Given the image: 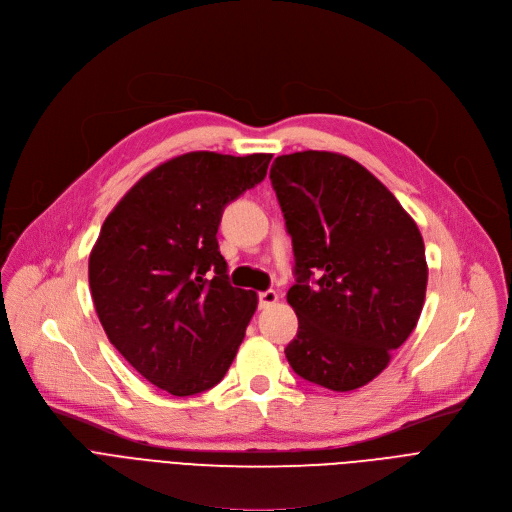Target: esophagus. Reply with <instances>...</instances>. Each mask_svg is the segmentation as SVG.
<instances>
[{
	"label": "esophagus",
	"mask_w": 512,
	"mask_h": 512,
	"mask_svg": "<svg viewBox=\"0 0 512 512\" xmlns=\"http://www.w3.org/2000/svg\"><path fill=\"white\" fill-rule=\"evenodd\" d=\"M279 301V293L277 291H272V289H268V291H262V293H258V305H260V309H266V307H270V305H274Z\"/></svg>",
	"instance_id": "esophagus-1"
}]
</instances>
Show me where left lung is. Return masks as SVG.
Masks as SVG:
<instances>
[{
  "instance_id": "8db88e82",
  "label": "left lung",
  "mask_w": 512,
  "mask_h": 512,
  "mask_svg": "<svg viewBox=\"0 0 512 512\" xmlns=\"http://www.w3.org/2000/svg\"><path fill=\"white\" fill-rule=\"evenodd\" d=\"M270 182L295 254L287 301L299 330L287 361L326 389L363 387L418 324L428 281L422 235L396 196L346 155H279Z\"/></svg>"
}]
</instances>
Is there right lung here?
<instances>
[{"label":"right lung","instance_id":"right-lung-1","mask_svg":"<svg viewBox=\"0 0 512 512\" xmlns=\"http://www.w3.org/2000/svg\"><path fill=\"white\" fill-rule=\"evenodd\" d=\"M270 153L190 151L145 174L106 217L88 277L100 324L129 365L172 396L217 385L258 297L229 285L223 209L264 180Z\"/></svg>","mask_w":512,"mask_h":512}]
</instances>
